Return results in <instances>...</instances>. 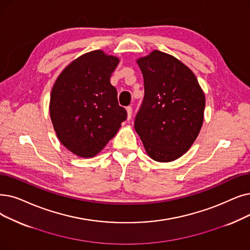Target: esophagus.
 <instances>
[{
    "mask_svg": "<svg viewBox=\"0 0 250 250\" xmlns=\"http://www.w3.org/2000/svg\"><path fill=\"white\" fill-rule=\"evenodd\" d=\"M126 112H127V121H129L132 117V113H133V108L131 106L126 107Z\"/></svg>",
    "mask_w": 250,
    "mask_h": 250,
    "instance_id": "obj_1",
    "label": "esophagus"
}]
</instances>
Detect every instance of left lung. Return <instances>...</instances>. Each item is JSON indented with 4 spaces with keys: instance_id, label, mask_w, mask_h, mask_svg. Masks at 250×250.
Instances as JSON below:
<instances>
[{
    "instance_id": "8db88e82",
    "label": "left lung",
    "mask_w": 250,
    "mask_h": 250,
    "mask_svg": "<svg viewBox=\"0 0 250 250\" xmlns=\"http://www.w3.org/2000/svg\"><path fill=\"white\" fill-rule=\"evenodd\" d=\"M138 64L144 98L135 129L152 159L172 161L186 153L200 132L204 94L194 73L168 54L155 50Z\"/></svg>"
}]
</instances>
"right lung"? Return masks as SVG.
Returning a JSON list of instances; mask_svg holds the SVG:
<instances>
[{"label": "right lung", "mask_w": 250, "mask_h": 250, "mask_svg": "<svg viewBox=\"0 0 250 250\" xmlns=\"http://www.w3.org/2000/svg\"><path fill=\"white\" fill-rule=\"evenodd\" d=\"M118 62L100 50L86 53L71 62L53 86L52 123L60 142L75 155L99 153L126 119L110 83Z\"/></svg>", "instance_id": "add662e5"}]
</instances>
